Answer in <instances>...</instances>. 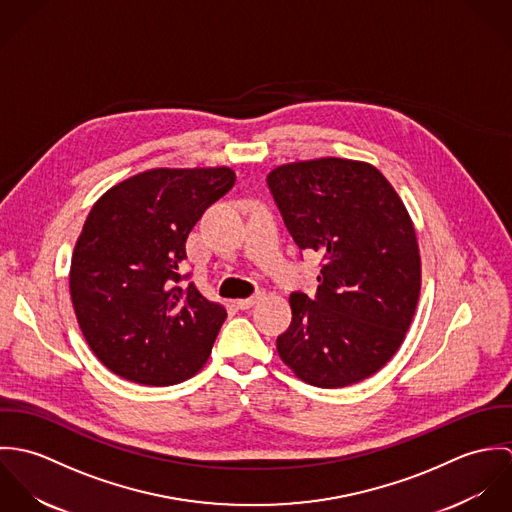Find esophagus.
<instances>
[{"label": "esophagus", "mask_w": 512, "mask_h": 512, "mask_svg": "<svg viewBox=\"0 0 512 512\" xmlns=\"http://www.w3.org/2000/svg\"><path fill=\"white\" fill-rule=\"evenodd\" d=\"M264 297V293H256V295H252V297H244V299H236V305L240 307V309H250L256 301H260Z\"/></svg>", "instance_id": "obj_1"}]
</instances>
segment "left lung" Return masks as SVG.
Here are the masks:
<instances>
[{
  "instance_id": "left-lung-1",
  "label": "left lung",
  "mask_w": 512,
  "mask_h": 512,
  "mask_svg": "<svg viewBox=\"0 0 512 512\" xmlns=\"http://www.w3.org/2000/svg\"><path fill=\"white\" fill-rule=\"evenodd\" d=\"M268 185L295 244L325 260L317 297L290 295L278 355L319 388L361 382L394 357L416 313L422 260L410 213L388 179L357 159L284 163Z\"/></svg>"
}]
</instances>
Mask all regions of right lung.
<instances>
[{"mask_svg":"<svg viewBox=\"0 0 512 512\" xmlns=\"http://www.w3.org/2000/svg\"><path fill=\"white\" fill-rule=\"evenodd\" d=\"M236 181L230 167H157L112 185L74 246L69 288L80 331L114 374L169 386L197 374L226 309L179 286L185 242Z\"/></svg>","mask_w":512,"mask_h":512,"instance_id":"1","label":"right lung"}]
</instances>
